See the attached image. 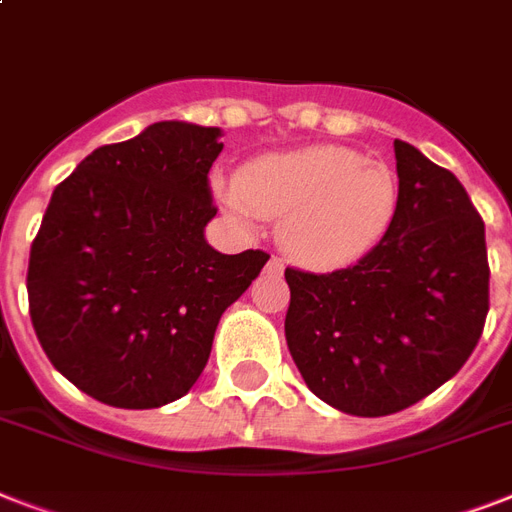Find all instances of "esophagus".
Segmentation results:
<instances>
[{
	"label": "esophagus",
	"instance_id": "obj_1",
	"mask_svg": "<svg viewBox=\"0 0 512 512\" xmlns=\"http://www.w3.org/2000/svg\"><path fill=\"white\" fill-rule=\"evenodd\" d=\"M268 268H271V271H281V260L271 257V260H268Z\"/></svg>",
	"mask_w": 512,
	"mask_h": 512
}]
</instances>
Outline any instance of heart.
Segmentation results:
<instances>
[{"instance_id":"1","label":"heart","mask_w":512,"mask_h":512,"mask_svg":"<svg viewBox=\"0 0 512 512\" xmlns=\"http://www.w3.org/2000/svg\"><path fill=\"white\" fill-rule=\"evenodd\" d=\"M225 209L276 220L281 252L305 268H345L366 257L398 215L396 172L337 146L263 156L236 185H217Z\"/></svg>"}]
</instances>
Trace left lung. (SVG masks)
Instances as JSON below:
<instances>
[{"instance_id": "1", "label": "left lung", "mask_w": 512, "mask_h": 512, "mask_svg": "<svg viewBox=\"0 0 512 512\" xmlns=\"http://www.w3.org/2000/svg\"><path fill=\"white\" fill-rule=\"evenodd\" d=\"M388 236L332 273L287 268L289 353L305 385L356 417L417 404L468 361L489 313L484 220L444 167L396 140Z\"/></svg>"}]
</instances>
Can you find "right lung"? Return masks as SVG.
<instances>
[{"label":"right lung","instance_id":"add662e5","mask_svg":"<svg viewBox=\"0 0 512 512\" xmlns=\"http://www.w3.org/2000/svg\"><path fill=\"white\" fill-rule=\"evenodd\" d=\"M220 127L156 122L95 148L52 191L28 257V308L44 353L87 396L119 409L183 398L215 329L268 255H223L204 228Z\"/></svg>","mask_w":512,"mask_h":512}]
</instances>
